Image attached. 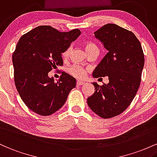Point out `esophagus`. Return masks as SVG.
Here are the masks:
<instances>
[{"label": "esophagus", "mask_w": 157, "mask_h": 157, "mask_svg": "<svg viewBox=\"0 0 157 157\" xmlns=\"http://www.w3.org/2000/svg\"><path fill=\"white\" fill-rule=\"evenodd\" d=\"M77 85H82V84H84V82H82V81H77Z\"/></svg>", "instance_id": "esophagus-1"}]
</instances>
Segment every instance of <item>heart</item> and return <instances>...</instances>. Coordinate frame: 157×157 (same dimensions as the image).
<instances>
[{"label": "heart", "instance_id": "obj_1", "mask_svg": "<svg viewBox=\"0 0 157 157\" xmlns=\"http://www.w3.org/2000/svg\"><path fill=\"white\" fill-rule=\"evenodd\" d=\"M84 50H85L86 52H87V54L89 52H90L91 51L94 50H98L97 47L94 44L90 43V42H86L84 44ZM72 47H69L65 50L62 53V58L64 60L68 59L69 56L70 55V52H71ZM69 71V73L70 75H72L73 76L75 77V78L82 79L84 78L86 75V73H87V70L84 69V67H82V66H79V65L77 64H73L72 65L71 67L68 70Z\"/></svg>", "mask_w": 157, "mask_h": 157}]
</instances>
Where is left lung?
Returning a JSON list of instances; mask_svg holds the SVG:
<instances>
[{"mask_svg":"<svg viewBox=\"0 0 157 157\" xmlns=\"http://www.w3.org/2000/svg\"><path fill=\"white\" fill-rule=\"evenodd\" d=\"M108 52L93 73V78L107 76L108 84L93 82L95 92L87 105L103 119L117 117L134 98L141 82L145 57L140 40L131 31L107 24L94 33Z\"/></svg>","mask_w":157,"mask_h":157,"instance_id":"8db88e82","label":"left lung"}]
</instances>
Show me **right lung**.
I'll return each mask as SVG.
<instances>
[{"instance_id":"obj_1","label":"right lung","mask_w":157,"mask_h":157,"mask_svg":"<svg viewBox=\"0 0 157 157\" xmlns=\"http://www.w3.org/2000/svg\"><path fill=\"white\" fill-rule=\"evenodd\" d=\"M75 29L58 31L40 26L21 37L12 55L14 78L22 101L36 113L50 116L64 105L76 80L64 72L57 82L49 72L62 66L61 54L80 36Z\"/></svg>"}]
</instances>
